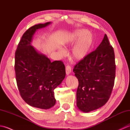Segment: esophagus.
<instances>
[{"label": "esophagus", "instance_id": "obj_1", "mask_svg": "<svg viewBox=\"0 0 130 130\" xmlns=\"http://www.w3.org/2000/svg\"><path fill=\"white\" fill-rule=\"evenodd\" d=\"M71 72V69L69 65H67L66 67V74L67 75H69Z\"/></svg>", "mask_w": 130, "mask_h": 130}]
</instances>
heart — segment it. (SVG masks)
<instances>
[{
  "instance_id": "b5f03b06",
  "label": "heart",
  "mask_w": 130,
  "mask_h": 130,
  "mask_svg": "<svg viewBox=\"0 0 130 130\" xmlns=\"http://www.w3.org/2000/svg\"><path fill=\"white\" fill-rule=\"evenodd\" d=\"M72 50L71 57L76 61L83 60L89 52L94 42V38L85 29H79L74 32L68 37L65 45L70 46L78 42ZM60 52L62 53V51Z\"/></svg>"
}]
</instances>
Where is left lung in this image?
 Masks as SVG:
<instances>
[{
  "label": "left lung",
  "mask_w": 130,
  "mask_h": 130,
  "mask_svg": "<svg viewBox=\"0 0 130 130\" xmlns=\"http://www.w3.org/2000/svg\"><path fill=\"white\" fill-rule=\"evenodd\" d=\"M73 71L79 82L76 106L79 110L88 113L104 106L111 94L116 74L113 48L106 34L95 50L77 63Z\"/></svg>",
  "instance_id": "obj_1"
}]
</instances>
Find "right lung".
<instances>
[{
	"label": "right lung",
	"mask_w": 130,
	"mask_h": 130,
	"mask_svg": "<svg viewBox=\"0 0 130 130\" xmlns=\"http://www.w3.org/2000/svg\"><path fill=\"white\" fill-rule=\"evenodd\" d=\"M51 23L36 24L27 29L15 54V78L22 98L29 106L44 109L50 108L56 103L54 89L66 75L61 61L51 62L31 46L36 31Z\"/></svg>",
	"instance_id": "1"
}]
</instances>
